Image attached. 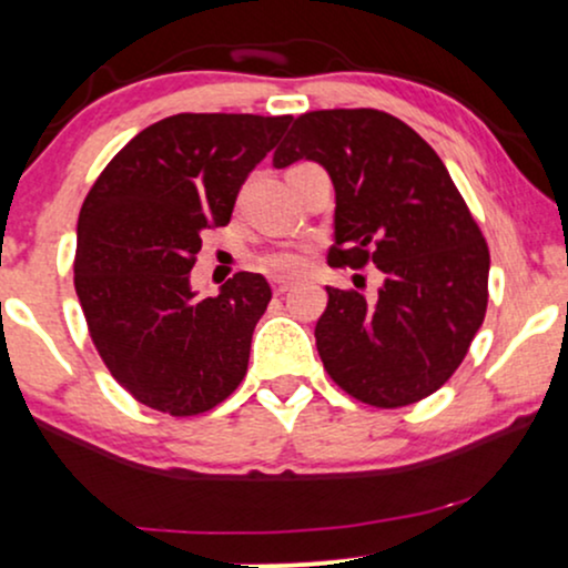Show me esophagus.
Masks as SVG:
<instances>
[{
	"label": "esophagus",
	"mask_w": 568,
	"mask_h": 568,
	"mask_svg": "<svg viewBox=\"0 0 568 568\" xmlns=\"http://www.w3.org/2000/svg\"><path fill=\"white\" fill-rule=\"evenodd\" d=\"M288 288H291V283H288V280H283V277H275V280H272V291H275L277 296H280V293H285V291H288Z\"/></svg>",
	"instance_id": "34e87169"
}]
</instances>
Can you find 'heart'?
Here are the masks:
<instances>
[{"label":"heart","mask_w":568,"mask_h":568,"mask_svg":"<svg viewBox=\"0 0 568 568\" xmlns=\"http://www.w3.org/2000/svg\"><path fill=\"white\" fill-rule=\"evenodd\" d=\"M262 266L266 272H272V275H293V272H298V266H302V256H298L296 251H275L270 253V256L262 258Z\"/></svg>","instance_id":"obj_1"}]
</instances>
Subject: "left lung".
Wrapping results in <instances>:
<instances>
[{
    "label": "left lung",
    "mask_w": 568,
    "mask_h": 568,
    "mask_svg": "<svg viewBox=\"0 0 568 568\" xmlns=\"http://www.w3.org/2000/svg\"><path fill=\"white\" fill-rule=\"evenodd\" d=\"M312 160L336 192L331 266L384 275L376 302L325 285L317 352L344 393L376 408L433 395L465 361L488 302V247L435 149L376 109L293 120L272 165Z\"/></svg>",
    "instance_id": "obj_1"
}]
</instances>
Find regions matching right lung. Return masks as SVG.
I'll list each match as a JSON object with an SVG mask.
<instances>
[{
    "instance_id": "right-lung-1",
    "label": "right lung",
    "mask_w": 568,
    "mask_h": 568,
    "mask_svg": "<svg viewBox=\"0 0 568 568\" xmlns=\"http://www.w3.org/2000/svg\"><path fill=\"white\" fill-rule=\"evenodd\" d=\"M288 125L291 116H165L84 197L74 288L98 355L143 406L194 416L243 382L270 283L237 272L219 296H197L189 272L200 234L232 219L247 173Z\"/></svg>"
}]
</instances>
